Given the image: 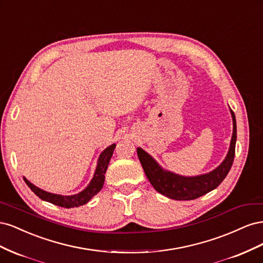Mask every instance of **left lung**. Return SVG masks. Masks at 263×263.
I'll return each mask as SVG.
<instances>
[{"label": "left lung", "instance_id": "left-lung-1", "mask_svg": "<svg viewBox=\"0 0 263 263\" xmlns=\"http://www.w3.org/2000/svg\"><path fill=\"white\" fill-rule=\"evenodd\" d=\"M233 135L230 139L228 153L222 162L214 170L194 177H185L163 169L154 157H151L142 148H137V155L146 176L157 192L177 201H189L205 195L216 189L222 182L232 168L235 158V147L237 140L236 117L232 109Z\"/></svg>", "mask_w": 263, "mask_h": 263}]
</instances>
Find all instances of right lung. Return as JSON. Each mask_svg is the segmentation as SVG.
<instances>
[{
  "label": "right lung",
  "mask_w": 263,
  "mask_h": 263,
  "mask_svg": "<svg viewBox=\"0 0 263 263\" xmlns=\"http://www.w3.org/2000/svg\"><path fill=\"white\" fill-rule=\"evenodd\" d=\"M115 147H116V145L113 144L102 151L101 155L99 156L97 168H95L92 180L90 181V183L86 185V187L84 190H82L81 192H79L77 194L60 195V194L50 193V192H47V191H44L42 189H39L38 186L34 185L33 183H30L25 177H24V181L26 182L28 187L33 191V192L39 198H42L43 201L49 202L51 204L61 206V208H66V209L79 208V206L86 204L93 196L97 195L102 190L103 184H104L107 166H108L110 158H112V156H113V151H114Z\"/></svg>",
  "instance_id": "right-lung-1"
}]
</instances>
